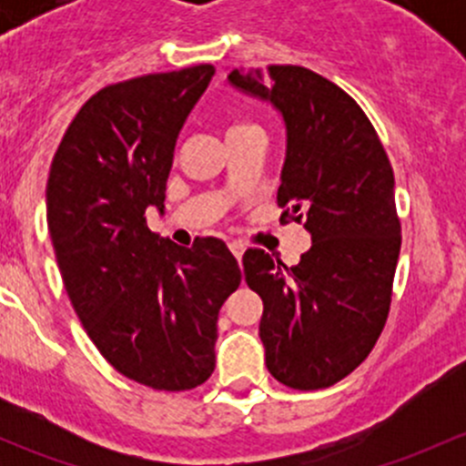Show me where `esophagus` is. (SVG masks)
Listing matches in <instances>:
<instances>
[{"mask_svg":"<svg viewBox=\"0 0 466 466\" xmlns=\"http://www.w3.org/2000/svg\"><path fill=\"white\" fill-rule=\"evenodd\" d=\"M229 250H232V255L237 257V261H241L243 252H246V246H243V243H229Z\"/></svg>","mask_w":466,"mask_h":466,"instance_id":"esophagus-1","label":"esophagus"}]
</instances>
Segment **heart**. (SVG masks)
Returning a JSON list of instances; mask_svg holds the SVG:
<instances>
[{
	"label": "heart",
	"mask_w": 466,
	"mask_h": 466,
	"mask_svg": "<svg viewBox=\"0 0 466 466\" xmlns=\"http://www.w3.org/2000/svg\"><path fill=\"white\" fill-rule=\"evenodd\" d=\"M243 128H252V124H243V121H237V124L229 126L228 133H232V130H243Z\"/></svg>",
	"instance_id": "1"
}]
</instances>
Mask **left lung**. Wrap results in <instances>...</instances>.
<instances>
[{
  "label": "left lung",
  "mask_w": 466,
  "mask_h": 466,
  "mask_svg": "<svg viewBox=\"0 0 466 466\" xmlns=\"http://www.w3.org/2000/svg\"><path fill=\"white\" fill-rule=\"evenodd\" d=\"M229 86L270 103L286 128L277 203L304 223L311 248L298 266L263 250L243 255L263 299L266 368L295 390H320L354 372L388 320L401 250L394 173L359 103L298 65L232 69Z\"/></svg>",
  "instance_id": "obj_1"
}]
</instances>
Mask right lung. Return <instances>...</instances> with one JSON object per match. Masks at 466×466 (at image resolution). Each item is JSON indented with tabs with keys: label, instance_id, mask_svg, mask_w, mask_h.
I'll use <instances>...</instances> for the list:
<instances>
[{
	"label": "right lung",
	"instance_id": "1",
	"mask_svg": "<svg viewBox=\"0 0 466 466\" xmlns=\"http://www.w3.org/2000/svg\"><path fill=\"white\" fill-rule=\"evenodd\" d=\"M211 65L98 89L69 124L46 180V225L72 307L126 379L180 392L216 365L218 311L241 284L218 238L180 248L146 225L164 209L173 150Z\"/></svg>",
	"mask_w": 466,
	"mask_h": 466
}]
</instances>
